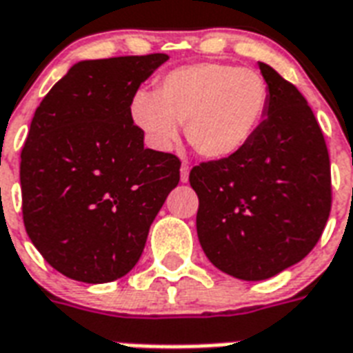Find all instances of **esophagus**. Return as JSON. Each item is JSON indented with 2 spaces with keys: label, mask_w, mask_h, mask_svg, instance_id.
I'll use <instances>...</instances> for the list:
<instances>
[{
  "label": "esophagus",
  "mask_w": 353,
  "mask_h": 353,
  "mask_svg": "<svg viewBox=\"0 0 353 353\" xmlns=\"http://www.w3.org/2000/svg\"><path fill=\"white\" fill-rule=\"evenodd\" d=\"M180 180H182V182H188V180H190V165H188V163H182V168H180Z\"/></svg>",
  "instance_id": "obj_1"
}]
</instances>
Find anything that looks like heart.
<instances>
[{
	"mask_svg": "<svg viewBox=\"0 0 353 353\" xmlns=\"http://www.w3.org/2000/svg\"><path fill=\"white\" fill-rule=\"evenodd\" d=\"M267 108L269 86L258 72L202 62L165 73L157 95L138 92L130 116L157 149H169L179 139V125H185L196 154L225 160L252 141Z\"/></svg>",
	"mask_w": 353,
	"mask_h": 353,
	"instance_id": "b5f03b06",
	"label": "heart"
}]
</instances>
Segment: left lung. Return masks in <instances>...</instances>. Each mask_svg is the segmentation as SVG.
<instances>
[{
	"label": "left lung",
	"instance_id": "8db88e82",
	"mask_svg": "<svg viewBox=\"0 0 353 353\" xmlns=\"http://www.w3.org/2000/svg\"><path fill=\"white\" fill-rule=\"evenodd\" d=\"M269 108L243 151L191 169L196 234L208 259L239 280H267L299 263L332 210L326 141L294 84L259 62Z\"/></svg>",
	"mask_w": 353,
	"mask_h": 353
}]
</instances>
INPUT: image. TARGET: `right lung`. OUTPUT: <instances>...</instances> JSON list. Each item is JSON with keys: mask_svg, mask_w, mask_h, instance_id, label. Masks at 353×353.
I'll list each match as a JSON object with an SVG mask.
<instances>
[{"mask_svg": "<svg viewBox=\"0 0 353 353\" xmlns=\"http://www.w3.org/2000/svg\"><path fill=\"white\" fill-rule=\"evenodd\" d=\"M169 57L83 60L49 90L21 149L27 236L68 278L106 283L138 263L180 180V160L143 147L130 103Z\"/></svg>", "mask_w": 353, "mask_h": 353, "instance_id": "1", "label": "right lung"}]
</instances>
